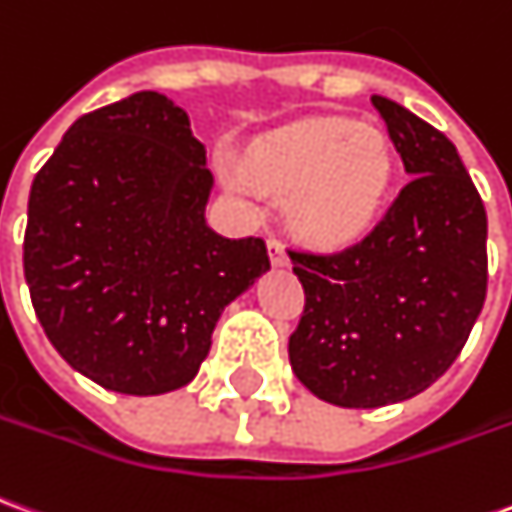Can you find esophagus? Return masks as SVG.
Returning a JSON list of instances; mask_svg holds the SVG:
<instances>
[{
    "label": "esophagus",
    "mask_w": 512,
    "mask_h": 512,
    "mask_svg": "<svg viewBox=\"0 0 512 512\" xmlns=\"http://www.w3.org/2000/svg\"><path fill=\"white\" fill-rule=\"evenodd\" d=\"M268 257H271V263L277 268L288 266V252H285V246H282L280 238H274V235L268 238Z\"/></svg>",
    "instance_id": "obj_1"
}]
</instances>
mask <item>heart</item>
Here are the masks:
<instances>
[{"mask_svg":"<svg viewBox=\"0 0 512 512\" xmlns=\"http://www.w3.org/2000/svg\"><path fill=\"white\" fill-rule=\"evenodd\" d=\"M244 177L260 191L288 194V221L316 246L360 241L380 216L393 180L385 132L352 119L296 121L257 141Z\"/></svg>","mask_w":512,"mask_h":512,"instance_id":"1","label":"heart"}]
</instances>
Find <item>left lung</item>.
<instances>
[{"label":"left lung","instance_id":"obj_1","mask_svg":"<svg viewBox=\"0 0 512 512\" xmlns=\"http://www.w3.org/2000/svg\"><path fill=\"white\" fill-rule=\"evenodd\" d=\"M371 105L413 180L355 246L288 252L305 288L291 368L338 407L427 391L466 346L488 288V216L455 144L385 96Z\"/></svg>","mask_w":512,"mask_h":512}]
</instances>
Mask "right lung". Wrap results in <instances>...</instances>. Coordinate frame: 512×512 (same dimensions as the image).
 I'll return each instance as SVG.
<instances>
[{
	"instance_id": "1",
	"label": "right lung",
	"mask_w": 512,
	"mask_h": 512,
	"mask_svg": "<svg viewBox=\"0 0 512 512\" xmlns=\"http://www.w3.org/2000/svg\"><path fill=\"white\" fill-rule=\"evenodd\" d=\"M213 174L188 113L138 91L74 121L35 174L24 277L60 357L107 391L194 380L221 310L266 274L263 238L205 221Z\"/></svg>"
}]
</instances>
